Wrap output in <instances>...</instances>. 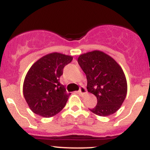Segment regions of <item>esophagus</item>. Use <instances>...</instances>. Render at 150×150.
Listing matches in <instances>:
<instances>
[{
  "label": "esophagus",
  "mask_w": 150,
  "mask_h": 150,
  "mask_svg": "<svg viewBox=\"0 0 150 150\" xmlns=\"http://www.w3.org/2000/svg\"><path fill=\"white\" fill-rule=\"evenodd\" d=\"M79 93H80V95L84 96V95H85V94H87V89H86L85 87H80V90H79Z\"/></svg>",
  "instance_id": "1"
}]
</instances>
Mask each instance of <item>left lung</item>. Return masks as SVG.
I'll use <instances>...</instances> for the list:
<instances>
[{
  "label": "left lung",
  "mask_w": 150,
  "mask_h": 150,
  "mask_svg": "<svg viewBox=\"0 0 150 150\" xmlns=\"http://www.w3.org/2000/svg\"><path fill=\"white\" fill-rule=\"evenodd\" d=\"M77 62L87 77V91L97 99V106L89 110L100 116L116 112L127 94V81L121 67L100 51L80 55Z\"/></svg>",
  "instance_id": "8db88e82"
}]
</instances>
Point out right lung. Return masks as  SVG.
<instances>
[{
    "mask_svg": "<svg viewBox=\"0 0 150 150\" xmlns=\"http://www.w3.org/2000/svg\"><path fill=\"white\" fill-rule=\"evenodd\" d=\"M73 57L59 53L43 56L27 72L23 94L30 109L45 118L56 115L64 108L70 93L60 83L63 68Z\"/></svg>",
    "mask_w": 150,
    "mask_h": 150,
    "instance_id": "add662e5",
    "label": "right lung"
}]
</instances>
